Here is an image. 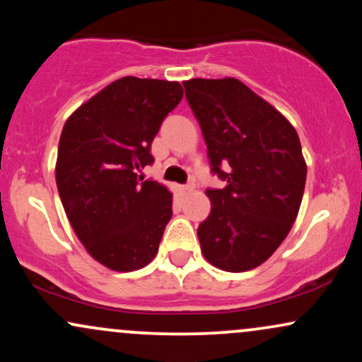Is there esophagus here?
I'll return each instance as SVG.
<instances>
[{
  "label": "esophagus",
  "mask_w": 362,
  "mask_h": 362,
  "mask_svg": "<svg viewBox=\"0 0 362 362\" xmlns=\"http://www.w3.org/2000/svg\"><path fill=\"white\" fill-rule=\"evenodd\" d=\"M194 189V184H187V185H180L178 187V190H180L182 194H185V192H190V190Z\"/></svg>",
  "instance_id": "obj_1"
}]
</instances>
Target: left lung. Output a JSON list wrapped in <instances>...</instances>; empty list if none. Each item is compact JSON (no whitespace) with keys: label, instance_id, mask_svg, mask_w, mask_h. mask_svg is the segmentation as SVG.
<instances>
[{"label":"left lung","instance_id":"1","mask_svg":"<svg viewBox=\"0 0 362 362\" xmlns=\"http://www.w3.org/2000/svg\"><path fill=\"white\" fill-rule=\"evenodd\" d=\"M184 88L211 172L226 182L206 190L211 213L197 228L201 250L221 271H250L284 242L300 211L306 182L300 138L284 115L235 78H195Z\"/></svg>","mask_w":362,"mask_h":362}]
</instances>
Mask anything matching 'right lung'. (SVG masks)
<instances>
[{
	"mask_svg": "<svg viewBox=\"0 0 362 362\" xmlns=\"http://www.w3.org/2000/svg\"><path fill=\"white\" fill-rule=\"evenodd\" d=\"M184 97L180 83L126 76L66 120L56 184L85 248L105 267L129 272L155 259L172 218V194L139 172L153 165L151 143Z\"/></svg>",
	"mask_w": 362,
	"mask_h": 362,
	"instance_id": "add662e5",
	"label": "right lung"
}]
</instances>
